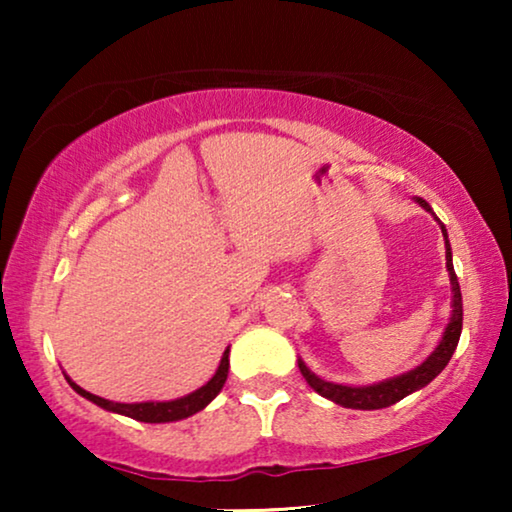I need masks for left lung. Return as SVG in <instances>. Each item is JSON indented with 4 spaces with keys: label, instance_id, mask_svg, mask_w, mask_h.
<instances>
[{
    "label": "left lung",
    "instance_id": "obj_1",
    "mask_svg": "<svg viewBox=\"0 0 512 512\" xmlns=\"http://www.w3.org/2000/svg\"><path fill=\"white\" fill-rule=\"evenodd\" d=\"M419 202V207H424L426 212L433 214L431 205L422 198H415ZM433 219L438 221V216L433 214ZM440 223V221H438ZM440 230H443L445 237V261H447V272H450V284H452V314H450V324H447L443 340L438 342V347L426 356L424 363H419L417 368H412L410 373L396 375L391 380L370 384V387H347V384H333L321 380L312 373L310 368L305 366L303 359H298V368L307 384L321 394L328 401L342 405V408H352V410H380V408H389L398 401H403L405 396H410L412 391L422 389L429 384L433 377H438L443 373V368L450 363L454 349L459 345V335H461V324H464V307H461V289H459V279L454 275V265H452V249H450V240H447V230L443 223H440Z\"/></svg>",
    "mask_w": 512,
    "mask_h": 512
}]
</instances>
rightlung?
<instances>
[{
  "mask_svg": "<svg viewBox=\"0 0 512 512\" xmlns=\"http://www.w3.org/2000/svg\"><path fill=\"white\" fill-rule=\"evenodd\" d=\"M228 352L226 349L221 356V363L219 368H216V373L212 380H209L205 387L195 389L193 394L188 396H181V398H174V401H146V403H114V401H107V398L102 396H95L90 394V391L81 389L79 384L72 382L67 377L69 387H72L76 394H81L83 398H88V401H93L95 405H100V408L109 410V412H116V415H125V417H132L137 419V422H146V424H165V422H179V419H186L195 415V412H200L202 408H207L209 403L214 401L216 394L223 389V384L228 380V368H230V361H228Z\"/></svg>",
  "mask_w": 512,
  "mask_h": 512,
  "instance_id": "add662e5",
  "label": "right lung"
}]
</instances>
